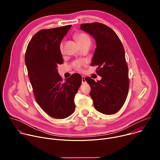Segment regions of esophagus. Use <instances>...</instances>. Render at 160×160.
<instances>
[{"instance_id":"esophagus-1","label":"esophagus","mask_w":160,"mask_h":160,"mask_svg":"<svg viewBox=\"0 0 160 160\" xmlns=\"http://www.w3.org/2000/svg\"><path fill=\"white\" fill-rule=\"evenodd\" d=\"M85 76H82V83H85Z\"/></svg>"}]
</instances>
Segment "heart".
Here are the masks:
<instances>
[{"mask_svg": "<svg viewBox=\"0 0 160 160\" xmlns=\"http://www.w3.org/2000/svg\"><path fill=\"white\" fill-rule=\"evenodd\" d=\"M75 38L80 45H82L87 43H91V39H90L89 35L85 33L81 32V33H78L76 34ZM59 49H60L61 52H62V49H63L62 43H61V44L59 45ZM82 64V62L78 61L75 63V66L77 70H80Z\"/></svg>", "mask_w": 160, "mask_h": 160, "instance_id": "heart-1", "label": "heart"}]
</instances>
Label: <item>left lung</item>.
I'll list each match as a JSON object with an SVG mask.
<instances>
[{"label": "left lung", "instance_id": "1", "mask_svg": "<svg viewBox=\"0 0 160 160\" xmlns=\"http://www.w3.org/2000/svg\"><path fill=\"white\" fill-rule=\"evenodd\" d=\"M80 28L96 42L90 65L98 66L96 72L102 77L97 82L90 77L85 78L90 86V95L97 111L112 115L124 104L129 88L128 66L122 43L111 28L100 22L82 24Z\"/></svg>", "mask_w": 160, "mask_h": 160}]
</instances>
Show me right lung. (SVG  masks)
Instances as JSON below:
<instances>
[{"mask_svg":"<svg viewBox=\"0 0 160 160\" xmlns=\"http://www.w3.org/2000/svg\"><path fill=\"white\" fill-rule=\"evenodd\" d=\"M72 25L41 30L28 43L25 64L36 101L48 115L58 119L70 117L75 110L74 98L82 77L73 74L65 82L58 72L63 63L59 45Z\"/></svg>","mask_w":160,"mask_h":160,"instance_id":"obj_1","label":"right lung"}]
</instances>
